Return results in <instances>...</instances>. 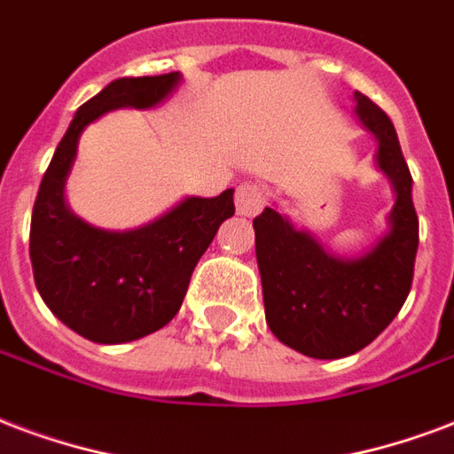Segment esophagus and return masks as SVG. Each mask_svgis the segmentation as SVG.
I'll use <instances>...</instances> for the list:
<instances>
[{"label":"esophagus","instance_id":"34e87169","mask_svg":"<svg viewBox=\"0 0 454 454\" xmlns=\"http://www.w3.org/2000/svg\"><path fill=\"white\" fill-rule=\"evenodd\" d=\"M265 200H268V193L261 184L244 182L237 189V196H234V203H237V213L244 215V217H254L263 210Z\"/></svg>","mask_w":454,"mask_h":454}]
</instances>
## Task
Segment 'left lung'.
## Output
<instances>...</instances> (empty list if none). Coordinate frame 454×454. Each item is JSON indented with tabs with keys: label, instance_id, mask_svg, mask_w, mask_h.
Listing matches in <instances>:
<instances>
[{
	"label": "left lung",
	"instance_id": "8db88e82",
	"mask_svg": "<svg viewBox=\"0 0 454 454\" xmlns=\"http://www.w3.org/2000/svg\"><path fill=\"white\" fill-rule=\"evenodd\" d=\"M354 98L397 193L390 234L359 261H340L272 207L254 220L265 320L279 342L313 359H342L373 342L400 313L414 278L419 217L397 131L376 102L359 90Z\"/></svg>",
	"mask_w": 454,
	"mask_h": 454
}]
</instances>
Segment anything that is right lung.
I'll return each instance as SVG.
<instances>
[{
  "mask_svg": "<svg viewBox=\"0 0 454 454\" xmlns=\"http://www.w3.org/2000/svg\"><path fill=\"white\" fill-rule=\"evenodd\" d=\"M179 71L117 78L81 105L40 182L30 220V261L40 296L74 333L100 344L131 342L175 318L193 268L220 224L234 215V191L186 199L134 231H102L64 206V182L85 126L117 107H153Z\"/></svg>",
  "mask_w": 454,
  "mask_h": 454,
  "instance_id": "1",
  "label": "right lung"
}]
</instances>
